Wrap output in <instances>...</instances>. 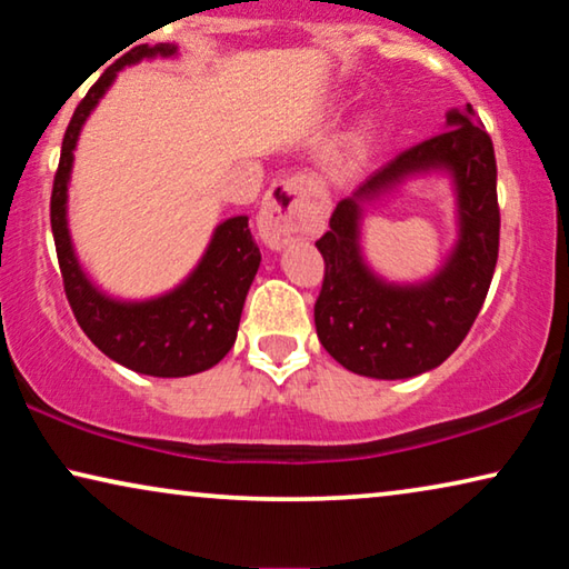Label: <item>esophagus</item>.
I'll return each instance as SVG.
<instances>
[{"label":"esophagus","mask_w":569,"mask_h":569,"mask_svg":"<svg viewBox=\"0 0 569 569\" xmlns=\"http://www.w3.org/2000/svg\"><path fill=\"white\" fill-rule=\"evenodd\" d=\"M256 222H259V232L269 248H282L302 232L313 230L318 224V212L308 178L292 176L271 186L261 201Z\"/></svg>","instance_id":"1"}]
</instances>
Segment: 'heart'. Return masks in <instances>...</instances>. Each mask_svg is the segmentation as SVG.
Segmentation results:
<instances>
[{"instance_id": "b5f03b06", "label": "heart", "mask_w": 569, "mask_h": 569, "mask_svg": "<svg viewBox=\"0 0 569 569\" xmlns=\"http://www.w3.org/2000/svg\"><path fill=\"white\" fill-rule=\"evenodd\" d=\"M365 144H368V134H365V131H362V134L355 139V147H352V154H355V158L365 150Z\"/></svg>"}]
</instances>
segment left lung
<instances>
[{"mask_svg": "<svg viewBox=\"0 0 569 569\" xmlns=\"http://www.w3.org/2000/svg\"><path fill=\"white\" fill-rule=\"evenodd\" d=\"M442 174L455 191L457 240L441 267L417 283H393L361 248L367 207L415 177ZM316 248L326 261L316 331L341 368L403 380L435 370L456 352L485 306L500 251L492 139L466 103L450 108L440 134L401 152L341 199Z\"/></svg>", "mask_w": 569, "mask_h": 569, "instance_id": "1", "label": "left lung"}]
</instances>
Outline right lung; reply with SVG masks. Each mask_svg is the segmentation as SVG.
<instances>
[{"label":"right lung","instance_id":"add662e5","mask_svg":"<svg viewBox=\"0 0 569 569\" xmlns=\"http://www.w3.org/2000/svg\"><path fill=\"white\" fill-rule=\"evenodd\" d=\"M176 57V43H144L106 69L69 121L51 193L53 243L77 323L106 357L139 376L152 378L197 376L214 368L230 352L238 337L246 295L261 263V251L246 214L228 217L217 224L197 267L176 287L152 298L131 300L106 292L77 256L69 232V181L82 127L111 90L121 69L139 61Z\"/></svg>","mask_w":569,"mask_h":569}]
</instances>
